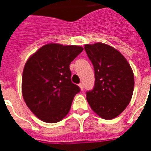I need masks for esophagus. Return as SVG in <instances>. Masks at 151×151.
<instances>
[{"instance_id": "34e87169", "label": "esophagus", "mask_w": 151, "mask_h": 151, "mask_svg": "<svg viewBox=\"0 0 151 151\" xmlns=\"http://www.w3.org/2000/svg\"><path fill=\"white\" fill-rule=\"evenodd\" d=\"M78 85H79V87H80L81 90V91H83V89H84V86H83L82 83H80V84H79Z\"/></svg>"}]
</instances>
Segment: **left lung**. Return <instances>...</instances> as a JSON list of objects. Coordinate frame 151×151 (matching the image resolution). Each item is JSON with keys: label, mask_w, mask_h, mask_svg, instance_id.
Returning <instances> with one entry per match:
<instances>
[{"label": "left lung", "mask_w": 151, "mask_h": 151, "mask_svg": "<svg viewBox=\"0 0 151 151\" xmlns=\"http://www.w3.org/2000/svg\"><path fill=\"white\" fill-rule=\"evenodd\" d=\"M85 50L95 70L94 88L86 92L88 103L103 119L115 118L132 96V70L121 52L106 44L85 45Z\"/></svg>", "instance_id": "8db88e82"}]
</instances>
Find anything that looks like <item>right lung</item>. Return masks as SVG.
<instances>
[{
    "label": "right lung",
    "mask_w": 151,
    "mask_h": 151,
    "mask_svg": "<svg viewBox=\"0 0 151 151\" xmlns=\"http://www.w3.org/2000/svg\"><path fill=\"white\" fill-rule=\"evenodd\" d=\"M83 48L48 44L39 48L25 64L22 93L25 103L39 119L56 123L70 110L80 88L71 81L70 64Z\"/></svg>",
    "instance_id": "1"
}]
</instances>
